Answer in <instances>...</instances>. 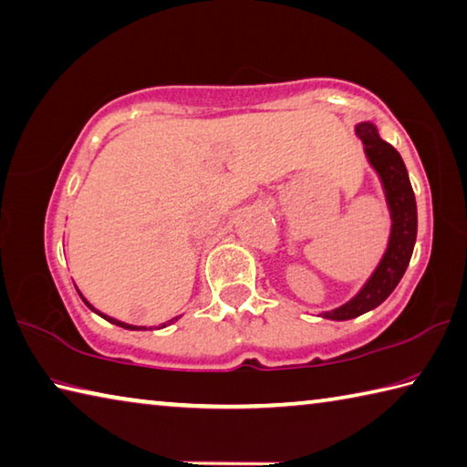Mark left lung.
I'll return each instance as SVG.
<instances>
[{"label": "left lung", "mask_w": 467, "mask_h": 467, "mask_svg": "<svg viewBox=\"0 0 467 467\" xmlns=\"http://www.w3.org/2000/svg\"><path fill=\"white\" fill-rule=\"evenodd\" d=\"M355 134L361 140L369 167L374 169L381 183L389 212V236L378 267L359 287V292L341 306L320 312V317L328 320H351L378 308L400 284L417 243V200L400 152L379 137L374 122H359L355 126Z\"/></svg>", "instance_id": "obj_1"}]
</instances>
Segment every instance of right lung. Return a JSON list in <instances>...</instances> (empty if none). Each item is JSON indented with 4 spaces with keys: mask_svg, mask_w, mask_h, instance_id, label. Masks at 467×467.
<instances>
[{
    "mask_svg": "<svg viewBox=\"0 0 467 467\" xmlns=\"http://www.w3.org/2000/svg\"><path fill=\"white\" fill-rule=\"evenodd\" d=\"M78 292H79V290H78ZM79 296H81V292H79ZM81 300H83V302H86V304H88V306H89V308H91L93 312H96V315H99L101 318H106L108 322H112V325H116V327H122V328H129V330H147L145 327H132V325H126V322H120V320H116V318H112V317H106V315H101V312H99V310H96V308H93V306H91V304H89V302H88L86 298H83V296H81ZM177 318H182V317H175V318H171V320H169V322H167V325H171V322H175ZM167 325H161L159 328H165Z\"/></svg>",
    "mask_w": 467,
    "mask_h": 467,
    "instance_id": "add662e5",
    "label": "right lung"
}]
</instances>
